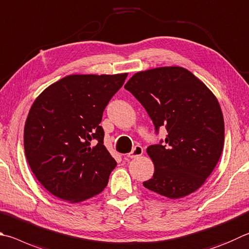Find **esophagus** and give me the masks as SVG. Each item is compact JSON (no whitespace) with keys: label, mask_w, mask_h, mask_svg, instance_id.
<instances>
[{"label":"esophagus","mask_w":249,"mask_h":249,"mask_svg":"<svg viewBox=\"0 0 249 249\" xmlns=\"http://www.w3.org/2000/svg\"><path fill=\"white\" fill-rule=\"evenodd\" d=\"M142 152H143V149H142V146H135V148L133 149V151L129 152L128 155H127V157L130 158V159H133V158H136V157L142 156Z\"/></svg>","instance_id":"esophagus-1"}]
</instances>
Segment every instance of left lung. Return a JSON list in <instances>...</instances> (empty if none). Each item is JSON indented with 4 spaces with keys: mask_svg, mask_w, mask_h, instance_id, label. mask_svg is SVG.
Returning <instances> with one entry per match:
<instances>
[{
    "mask_svg": "<svg viewBox=\"0 0 249 249\" xmlns=\"http://www.w3.org/2000/svg\"><path fill=\"white\" fill-rule=\"evenodd\" d=\"M125 89L146 109L156 133L160 127L168 133L164 142L147 148L155 173L143 186L171 199L197 191L223 150V114L214 94L178 66L139 71Z\"/></svg>",
    "mask_w": 249,
    "mask_h": 249,
    "instance_id": "left-lung-1",
    "label": "left lung"
}]
</instances>
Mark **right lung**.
Instances as JSON below:
<instances>
[{
    "label": "right lung",
    "mask_w": 249,
    "mask_h": 249,
    "mask_svg": "<svg viewBox=\"0 0 249 249\" xmlns=\"http://www.w3.org/2000/svg\"><path fill=\"white\" fill-rule=\"evenodd\" d=\"M127 74L70 75L49 86L27 116L24 147L40 184L80 202L100 194L116 161L103 144L102 114Z\"/></svg>",
    "instance_id": "1"
}]
</instances>
